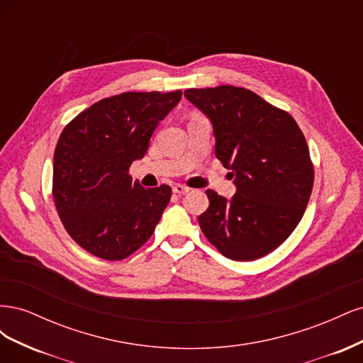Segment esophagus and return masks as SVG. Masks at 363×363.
I'll return each mask as SVG.
<instances>
[{"mask_svg": "<svg viewBox=\"0 0 363 363\" xmlns=\"http://www.w3.org/2000/svg\"><path fill=\"white\" fill-rule=\"evenodd\" d=\"M172 192L174 194H179V195H184V194L189 192V188H188V186H184V184H174L172 186Z\"/></svg>", "mask_w": 363, "mask_h": 363, "instance_id": "esophagus-1", "label": "esophagus"}]
</instances>
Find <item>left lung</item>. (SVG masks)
<instances>
[{
  "label": "left lung",
  "instance_id": "obj_1",
  "mask_svg": "<svg viewBox=\"0 0 363 363\" xmlns=\"http://www.w3.org/2000/svg\"><path fill=\"white\" fill-rule=\"evenodd\" d=\"M184 96L213 127L215 155L232 169L236 194L207 189L199 224L223 256L248 262L267 256L298 225L313 188V164L298 124L244 87L188 89Z\"/></svg>",
  "mask_w": 363,
  "mask_h": 363
}]
</instances>
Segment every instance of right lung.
Instances as JSON below:
<instances>
[{
  "label": "right lung",
  "mask_w": 363,
  "mask_h": 363,
  "mask_svg": "<svg viewBox=\"0 0 363 363\" xmlns=\"http://www.w3.org/2000/svg\"><path fill=\"white\" fill-rule=\"evenodd\" d=\"M182 91L124 92L92 104L63 128L54 151L52 196L68 235L91 255L123 260L155 233L171 188L140 186L130 164L145 156Z\"/></svg>",
  "instance_id": "obj_1"
}]
</instances>
